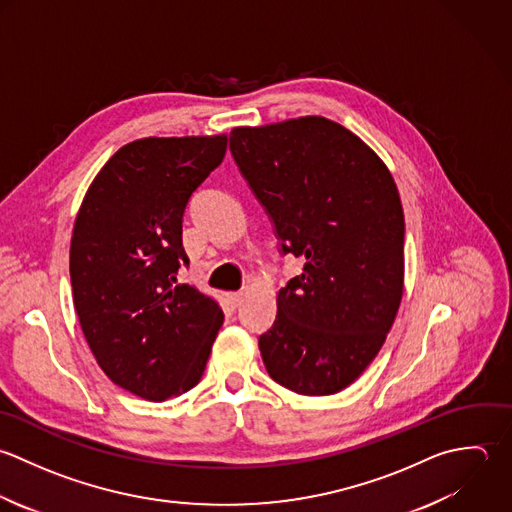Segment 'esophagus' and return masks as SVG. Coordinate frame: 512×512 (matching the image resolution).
Listing matches in <instances>:
<instances>
[{"instance_id":"obj_1","label":"esophagus","mask_w":512,"mask_h":512,"mask_svg":"<svg viewBox=\"0 0 512 512\" xmlns=\"http://www.w3.org/2000/svg\"><path fill=\"white\" fill-rule=\"evenodd\" d=\"M243 297H245V293H243V291H237V293H231V295H229V301H231L233 307H239V305L243 303Z\"/></svg>"}]
</instances>
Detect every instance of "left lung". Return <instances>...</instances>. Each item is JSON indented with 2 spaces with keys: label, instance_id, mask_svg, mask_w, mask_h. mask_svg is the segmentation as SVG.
Masks as SVG:
<instances>
[{
  "label": "left lung",
  "instance_id": "1",
  "mask_svg": "<svg viewBox=\"0 0 512 512\" xmlns=\"http://www.w3.org/2000/svg\"><path fill=\"white\" fill-rule=\"evenodd\" d=\"M229 149L281 251L305 259L259 337L267 373L299 395L339 393L377 357L401 305L405 215L395 179L363 139L321 115L235 127Z\"/></svg>",
  "mask_w": 512,
  "mask_h": 512
}]
</instances>
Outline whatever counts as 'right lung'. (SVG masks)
I'll return each mask as SVG.
<instances>
[{
	"mask_svg": "<svg viewBox=\"0 0 512 512\" xmlns=\"http://www.w3.org/2000/svg\"><path fill=\"white\" fill-rule=\"evenodd\" d=\"M225 149V133L135 139L101 167L75 217L69 275L81 331L101 371L147 401L193 389L223 325L219 303L177 283V271L189 263L187 201Z\"/></svg>",
	"mask_w": 512,
	"mask_h": 512,
	"instance_id": "obj_1",
	"label": "right lung"
}]
</instances>
